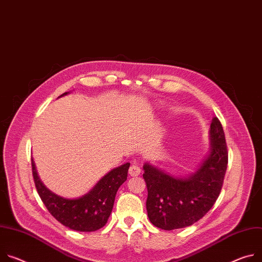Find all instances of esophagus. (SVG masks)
<instances>
[{
    "label": "esophagus",
    "instance_id": "obj_1",
    "mask_svg": "<svg viewBox=\"0 0 262 262\" xmlns=\"http://www.w3.org/2000/svg\"><path fill=\"white\" fill-rule=\"evenodd\" d=\"M140 172H141L140 167H138L136 165H132L128 169V173L130 177H137L140 174Z\"/></svg>",
    "mask_w": 262,
    "mask_h": 262
}]
</instances>
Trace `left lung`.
<instances>
[{
    "label": "left lung",
    "instance_id": "obj_1",
    "mask_svg": "<svg viewBox=\"0 0 262 262\" xmlns=\"http://www.w3.org/2000/svg\"><path fill=\"white\" fill-rule=\"evenodd\" d=\"M209 140L208 156L188 177H174L150 163L143 165L146 209L154 226L167 231L191 226L216 202L228 165L225 133L216 117L212 119Z\"/></svg>",
    "mask_w": 262,
    "mask_h": 262
}]
</instances>
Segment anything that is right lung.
Here are the masks:
<instances>
[{"label":"right lung","instance_id":"obj_1","mask_svg":"<svg viewBox=\"0 0 262 262\" xmlns=\"http://www.w3.org/2000/svg\"><path fill=\"white\" fill-rule=\"evenodd\" d=\"M67 94L69 92L59 97ZM31 164L35 187L46 208L64 227L78 232L96 231L106 224L118 189L126 181L130 165L125 163L112 169L86 194L77 199H66L55 194L43 185L37 174L33 159Z\"/></svg>","mask_w":262,"mask_h":262}]
</instances>
